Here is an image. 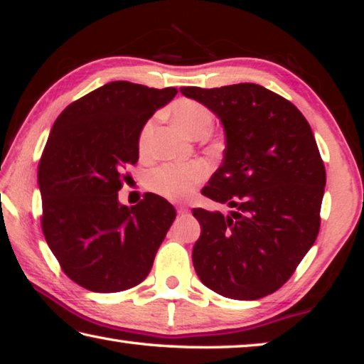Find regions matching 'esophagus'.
<instances>
[{
    "label": "esophagus",
    "instance_id": "esophagus-1",
    "mask_svg": "<svg viewBox=\"0 0 364 364\" xmlns=\"http://www.w3.org/2000/svg\"><path fill=\"white\" fill-rule=\"evenodd\" d=\"M178 213H180V215H188L189 213V208L188 207H178Z\"/></svg>",
    "mask_w": 364,
    "mask_h": 364
}]
</instances>
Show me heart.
I'll return each mask as SVG.
<instances>
[{
    "mask_svg": "<svg viewBox=\"0 0 364 364\" xmlns=\"http://www.w3.org/2000/svg\"><path fill=\"white\" fill-rule=\"evenodd\" d=\"M175 120L189 136L204 138L213 128V114L205 104L194 100H178L171 106ZM154 130V120L143 127L139 134V151L146 152ZM205 176V170L199 164H165L151 171L149 186L156 193L168 199L181 200L193 193L196 184Z\"/></svg>",
    "mask_w": 364,
    "mask_h": 364,
    "instance_id": "1",
    "label": "heart"
}]
</instances>
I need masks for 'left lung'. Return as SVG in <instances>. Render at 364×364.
<instances>
[{
    "label": "left lung",
    "instance_id": "8db88e82",
    "mask_svg": "<svg viewBox=\"0 0 364 364\" xmlns=\"http://www.w3.org/2000/svg\"><path fill=\"white\" fill-rule=\"evenodd\" d=\"M180 91L205 104L225 130L223 162L202 194L231 210L193 208L200 225L196 273L223 297H267L319 231L326 170L311 128L292 102L255 83Z\"/></svg>",
    "mask_w": 364,
    "mask_h": 364
}]
</instances>
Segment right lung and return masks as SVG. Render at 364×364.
Segmentation results:
<instances>
[{
    "label": "right lung",
    "mask_w": 364,
    "mask_h": 364,
    "mask_svg": "<svg viewBox=\"0 0 364 364\" xmlns=\"http://www.w3.org/2000/svg\"><path fill=\"white\" fill-rule=\"evenodd\" d=\"M176 88L110 82L67 106L54 122L38 167L41 226L64 273L88 291L120 292L152 268L176 217L146 194L120 204L123 171L139 159V134Z\"/></svg>",
    "instance_id": "add662e5"
}]
</instances>
